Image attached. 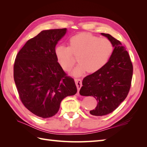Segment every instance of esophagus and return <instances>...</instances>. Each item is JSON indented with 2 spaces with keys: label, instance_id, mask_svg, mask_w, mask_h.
Returning a JSON list of instances; mask_svg holds the SVG:
<instances>
[{
  "label": "esophagus",
  "instance_id": "esophagus-1",
  "mask_svg": "<svg viewBox=\"0 0 147 147\" xmlns=\"http://www.w3.org/2000/svg\"><path fill=\"white\" fill-rule=\"evenodd\" d=\"M74 81H75V83H76V85L77 86V88L78 90V92L80 91V90L81 88V87L82 86V80L81 79H74Z\"/></svg>",
  "mask_w": 147,
  "mask_h": 147
}]
</instances>
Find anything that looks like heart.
<instances>
[{
    "label": "heart",
    "instance_id": "b5f03b06",
    "mask_svg": "<svg viewBox=\"0 0 147 147\" xmlns=\"http://www.w3.org/2000/svg\"><path fill=\"white\" fill-rule=\"evenodd\" d=\"M69 43V47L58 45L55 55L65 71L69 70L76 62L74 55L78 56L80 63L71 72L75 76L82 75L86 71L90 73L98 71L107 63L114 52L113 43L110 40L88 33L72 36Z\"/></svg>",
    "mask_w": 147,
    "mask_h": 147
}]
</instances>
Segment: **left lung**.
Instances as JSON below:
<instances>
[{
	"label": "left lung",
	"instance_id": "left-lung-1",
	"mask_svg": "<svg viewBox=\"0 0 147 147\" xmlns=\"http://www.w3.org/2000/svg\"><path fill=\"white\" fill-rule=\"evenodd\" d=\"M113 43L114 52L107 63L98 71L86 76L80 93L92 96L97 105L90 113L102 116L111 113L128 94L133 76V64L121 43L107 33H102Z\"/></svg>",
	"mask_w": 147,
	"mask_h": 147
}]
</instances>
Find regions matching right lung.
Segmentation results:
<instances>
[{"instance_id": "add662e5", "label": "right lung", "mask_w": 147, "mask_h": 147, "mask_svg": "<svg viewBox=\"0 0 147 147\" xmlns=\"http://www.w3.org/2000/svg\"><path fill=\"white\" fill-rule=\"evenodd\" d=\"M67 29L43 30L28 40L16 55L14 79L25 107L37 116L49 118L59 111L61 101L77 88L57 62L55 46Z\"/></svg>"}]
</instances>
